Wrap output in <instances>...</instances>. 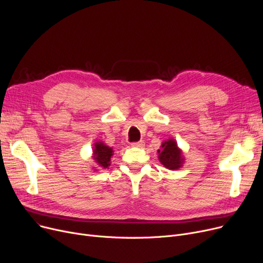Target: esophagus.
<instances>
[{"label": "esophagus", "instance_id": "esophagus-1", "mask_svg": "<svg viewBox=\"0 0 263 263\" xmlns=\"http://www.w3.org/2000/svg\"><path fill=\"white\" fill-rule=\"evenodd\" d=\"M132 145V147H144L145 146V143H144V141H140V142H136V143H132L131 144Z\"/></svg>", "mask_w": 263, "mask_h": 263}]
</instances>
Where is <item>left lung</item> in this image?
Wrapping results in <instances>:
<instances>
[{
  "label": "left lung",
  "instance_id": "left-lung-1",
  "mask_svg": "<svg viewBox=\"0 0 263 263\" xmlns=\"http://www.w3.org/2000/svg\"><path fill=\"white\" fill-rule=\"evenodd\" d=\"M158 154L159 161L167 170L176 171L183 166V151L178 147L176 140L168 139L164 141L161 145V149H158Z\"/></svg>",
  "mask_w": 263,
  "mask_h": 263
}]
</instances>
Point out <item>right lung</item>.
Listing matches in <instances>:
<instances>
[{
  "instance_id": "right-lung-1",
  "label": "right lung",
  "mask_w": 263,
  "mask_h": 263,
  "mask_svg": "<svg viewBox=\"0 0 263 263\" xmlns=\"http://www.w3.org/2000/svg\"><path fill=\"white\" fill-rule=\"evenodd\" d=\"M114 156V149L113 147H109L101 141L96 142L92 148V160L96 165H93L92 168L102 167L107 168L110 165V158ZM97 171V170H93Z\"/></svg>"
}]
</instances>
